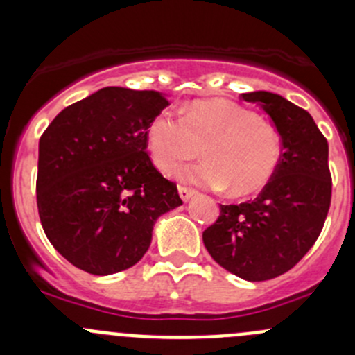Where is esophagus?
Instances as JSON below:
<instances>
[{
  "mask_svg": "<svg viewBox=\"0 0 355 355\" xmlns=\"http://www.w3.org/2000/svg\"><path fill=\"white\" fill-rule=\"evenodd\" d=\"M178 194H180V198L184 200H189L196 194V191H192V189L189 187H184V185H178Z\"/></svg>",
  "mask_w": 355,
  "mask_h": 355,
  "instance_id": "1",
  "label": "esophagus"
}]
</instances>
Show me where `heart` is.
<instances>
[{"mask_svg": "<svg viewBox=\"0 0 355 355\" xmlns=\"http://www.w3.org/2000/svg\"><path fill=\"white\" fill-rule=\"evenodd\" d=\"M148 146L163 173H173L202 149L206 161L182 171V178L206 187H227L234 198L263 191L284 157L277 127L225 99L192 103L182 108V116L161 111L149 123Z\"/></svg>", "mask_w": 355, "mask_h": 355, "instance_id": "1", "label": "heart"}]
</instances>
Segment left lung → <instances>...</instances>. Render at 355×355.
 Returning a JSON list of instances; mask_svg holds the SVG:
<instances>
[{
    "label": "left lung",
    "mask_w": 355,
    "mask_h": 355,
    "mask_svg": "<svg viewBox=\"0 0 355 355\" xmlns=\"http://www.w3.org/2000/svg\"><path fill=\"white\" fill-rule=\"evenodd\" d=\"M241 98L270 114L282 134L284 157L256 199L221 204L202 241L221 268L264 282L292 270L323 230L331 202L328 141L306 110L282 96L257 91Z\"/></svg>",
    "instance_id": "obj_1"
}]
</instances>
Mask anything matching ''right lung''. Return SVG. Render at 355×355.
I'll return each instance as SVG.
<instances>
[{"instance_id": "right-lung-1", "label": "right lung", "mask_w": 355, "mask_h": 355, "mask_svg": "<svg viewBox=\"0 0 355 355\" xmlns=\"http://www.w3.org/2000/svg\"><path fill=\"white\" fill-rule=\"evenodd\" d=\"M168 105L157 91L105 87L67 106L39 139L42 230L78 270L103 277L137 264L155 221L182 204L146 151L149 123Z\"/></svg>"}]
</instances>
